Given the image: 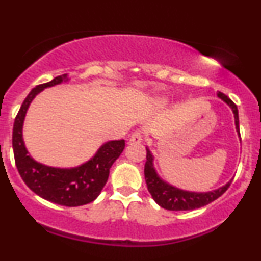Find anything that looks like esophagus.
<instances>
[{"label": "esophagus", "mask_w": 261, "mask_h": 261, "mask_svg": "<svg viewBox=\"0 0 261 261\" xmlns=\"http://www.w3.org/2000/svg\"><path fill=\"white\" fill-rule=\"evenodd\" d=\"M142 140H143L142 133L139 130H136L131 134L130 140H128V143H140V142H142Z\"/></svg>", "instance_id": "34e87169"}]
</instances>
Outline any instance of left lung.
<instances>
[{"mask_svg":"<svg viewBox=\"0 0 261 261\" xmlns=\"http://www.w3.org/2000/svg\"><path fill=\"white\" fill-rule=\"evenodd\" d=\"M218 97L227 103L231 107L232 112L234 114V122H236V130L240 135V119H238V109L237 106L234 105L232 100L228 98L225 93L219 92ZM144 178H146L147 188H148L150 196L155 200L156 204L162 206V208L172 210V212H177V210H193L198 209L200 206L206 205V204L214 202L219 197L222 196L227 188L230 187L231 182H227L224 187H220L219 190L212 191V192H188V191L180 190L171 185L166 184L162 180L161 177L156 175V172L153 168V155L147 148V162L144 164Z\"/></svg>","mask_w":261,"mask_h":261,"instance_id":"left-lung-1","label":"left lung"}]
</instances>
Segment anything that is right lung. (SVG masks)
Masks as SVG:
<instances>
[{
  "instance_id": "right-lung-1",
  "label": "right lung",
  "mask_w": 261,
  "mask_h": 261,
  "mask_svg": "<svg viewBox=\"0 0 261 261\" xmlns=\"http://www.w3.org/2000/svg\"><path fill=\"white\" fill-rule=\"evenodd\" d=\"M64 80H68L67 75H59L49 83L37 85L30 91L15 117L12 144L19 175L33 192L59 205L79 206L93 202L99 196L108 180L109 169L125 148V141H109L105 143L91 161L77 168H52L34 161L28 154L23 141L25 114L37 93Z\"/></svg>"
}]
</instances>
